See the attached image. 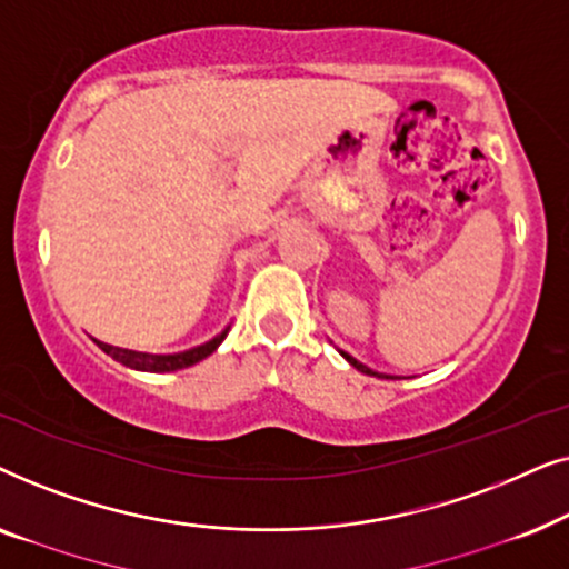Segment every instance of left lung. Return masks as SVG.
Returning a JSON list of instances; mask_svg holds the SVG:
<instances>
[{"instance_id":"obj_1","label":"left lung","mask_w":569,"mask_h":569,"mask_svg":"<svg viewBox=\"0 0 569 569\" xmlns=\"http://www.w3.org/2000/svg\"><path fill=\"white\" fill-rule=\"evenodd\" d=\"M339 352H341V349H339ZM341 357H345V360H347L349 365H352V368H357V370H360V372H365V376H378V378H388V376H383V372H376V370H370V368H368V365H362L360 360H355V357H352V355L341 352Z\"/></svg>"}]
</instances>
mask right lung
I'll use <instances>...</instances> for the list:
<instances>
[{
    "instance_id": "right-lung-1",
    "label": "right lung",
    "mask_w": 569,
    "mask_h": 569,
    "mask_svg": "<svg viewBox=\"0 0 569 569\" xmlns=\"http://www.w3.org/2000/svg\"><path fill=\"white\" fill-rule=\"evenodd\" d=\"M228 331H230V326L222 333H217L214 339L204 341V345L186 349V352H173V355L137 352V349H121V347H113V345H103V341H98V347L103 349L106 355H111L116 362L127 365V368H131V370H139V372H173V370L191 368V365L207 360V357L222 345L224 337H228Z\"/></svg>"
}]
</instances>
